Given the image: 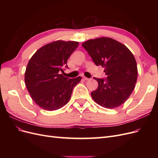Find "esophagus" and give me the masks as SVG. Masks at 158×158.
<instances>
[{"label":"esophagus","mask_w":158,"mask_h":158,"mask_svg":"<svg viewBox=\"0 0 158 158\" xmlns=\"http://www.w3.org/2000/svg\"><path fill=\"white\" fill-rule=\"evenodd\" d=\"M83 80H85V81H87V80H89V78H86V77H85V76H84V77H83Z\"/></svg>","instance_id":"34e87169"}]
</instances>
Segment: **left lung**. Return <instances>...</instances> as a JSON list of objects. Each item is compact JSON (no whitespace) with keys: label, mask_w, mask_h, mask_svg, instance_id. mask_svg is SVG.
Segmentation results:
<instances>
[{"label":"left lung","mask_w":158,"mask_h":158,"mask_svg":"<svg viewBox=\"0 0 158 158\" xmlns=\"http://www.w3.org/2000/svg\"><path fill=\"white\" fill-rule=\"evenodd\" d=\"M95 65L105 68L106 78H94L98 87L91 93L94 101L107 109L121 106L136 83L138 70L135 56L121 43L109 37L89 40L82 44Z\"/></svg>","instance_id":"obj_1"}]
</instances>
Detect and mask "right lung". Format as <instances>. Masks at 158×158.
I'll return each instance as SVG.
<instances>
[{
    "instance_id": "right-lung-1",
    "label": "right lung",
    "mask_w": 158,
    "mask_h": 158,
    "mask_svg": "<svg viewBox=\"0 0 158 158\" xmlns=\"http://www.w3.org/2000/svg\"><path fill=\"white\" fill-rule=\"evenodd\" d=\"M77 41H56L38 49L28 62L25 84L32 99L42 109L55 111L64 107L81 76L70 79L60 74L69 69L67 60L78 46Z\"/></svg>"
}]
</instances>
